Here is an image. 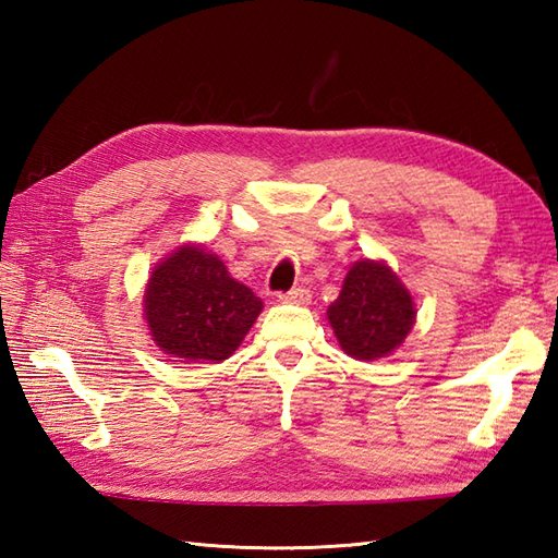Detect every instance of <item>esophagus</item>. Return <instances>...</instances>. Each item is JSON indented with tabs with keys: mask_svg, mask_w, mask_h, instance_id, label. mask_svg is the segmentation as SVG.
I'll return each mask as SVG.
<instances>
[{
	"mask_svg": "<svg viewBox=\"0 0 558 558\" xmlns=\"http://www.w3.org/2000/svg\"><path fill=\"white\" fill-rule=\"evenodd\" d=\"M280 302H294V304H306L312 300V292L306 288H292L290 292H280L278 294Z\"/></svg>",
	"mask_w": 558,
	"mask_h": 558,
	"instance_id": "obj_1",
	"label": "esophagus"
}]
</instances>
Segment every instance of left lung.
<instances>
[{
    "label": "left lung",
    "instance_id": "1",
    "mask_svg": "<svg viewBox=\"0 0 558 558\" xmlns=\"http://www.w3.org/2000/svg\"><path fill=\"white\" fill-rule=\"evenodd\" d=\"M410 290L384 260H357L345 276L338 300L328 306V322L342 352L372 362L402 345L412 330Z\"/></svg>",
    "mask_w": 558,
    "mask_h": 558
}]
</instances>
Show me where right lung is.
<instances>
[{"instance_id":"right-lung-1","label":"right lung","mask_w":558,"mask_h":558,"mask_svg":"<svg viewBox=\"0 0 558 558\" xmlns=\"http://www.w3.org/2000/svg\"><path fill=\"white\" fill-rule=\"evenodd\" d=\"M264 310L216 254L184 244L153 268L144 314L156 345L174 362H222Z\"/></svg>"}]
</instances>
